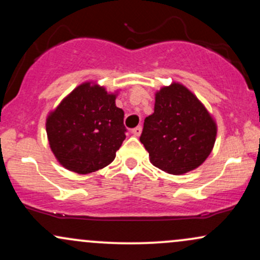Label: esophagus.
I'll list each match as a JSON object with an SVG mask.
<instances>
[{
	"mask_svg": "<svg viewBox=\"0 0 260 260\" xmlns=\"http://www.w3.org/2000/svg\"><path fill=\"white\" fill-rule=\"evenodd\" d=\"M132 133H133L134 136H136V137H139L140 134H142V126H138V127L133 128V129H132Z\"/></svg>",
	"mask_w": 260,
	"mask_h": 260,
	"instance_id": "obj_1",
	"label": "esophagus"
}]
</instances>
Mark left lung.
Masks as SVG:
<instances>
[{
  "label": "left lung",
  "instance_id": "1",
  "mask_svg": "<svg viewBox=\"0 0 260 260\" xmlns=\"http://www.w3.org/2000/svg\"><path fill=\"white\" fill-rule=\"evenodd\" d=\"M216 132V122L198 98L174 82L155 92L154 113L144 120L140 142L155 168L183 175L207 160Z\"/></svg>",
  "mask_w": 260,
  "mask_h": 260
}]
</instances>
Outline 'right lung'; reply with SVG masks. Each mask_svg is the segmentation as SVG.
Here are the masks:
<instances>
[{
    "mask_svg": "<svg viewBox=\"0 0 260 260\" xmlns=\"http://www.w3.org/2000/svg\"><path fill=\"white\" fill-rule=\"evenodd\" d=\"M117 92L96 83L77 86L46 118L50 148L64 169L80 175L104 169L126 138L124 112L116 106Z\"/></svg>",
    "mask_w": 260,
    "mask_h": 260,
    "instance_id": "right-lung-1",
    "label": "right lung"
}]
</instances>
